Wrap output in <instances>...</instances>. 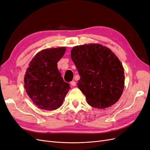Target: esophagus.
Segmentation results:
<instances>
[{
	"mask_svg": "<svg viewBox=\"0 0 150 150\" xmlns=\"http://www.w3.org/2000/svg\"><path fill=\"white\" fill-rule=\"evenodd\" d=\"M70 84H71V86H75L76 85V83L74 81H72L70 83Z\"/></svg>",
	"mask_w": 150,
	"mask_h": 150,
	"instance_id": "esophagus-1",
	"label": "esophagus"
}]
</instances>
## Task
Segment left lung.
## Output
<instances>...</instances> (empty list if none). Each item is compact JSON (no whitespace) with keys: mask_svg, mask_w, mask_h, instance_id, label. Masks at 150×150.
Here are the masks:
<instances>
[{"mask_svg":"<svg viewBox=\"0 0 150 150\" xmlns=\"http://www.w3.org/2000/svg\"><path fill=\"white\" fill-rule=\"evenodd\" d=\"M71 54L81 77L78 86L91 106L104 109L119 100L125 88L124 68L110 49L83 44L74 46Z\"/></svg>","mask_w":150,"mask_h":150,"instance_id":"left-lung-1","label":"left lung"}]
</instances>
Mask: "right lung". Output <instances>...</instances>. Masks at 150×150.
<instances>
[{"label":"right lung","mask_w":150,"mask_h":150,"mask_svg":"<svg viewBox=\"0 0 150 150\" xmlns=\"http://www.w3.org/2000/svg\"><path fill=\"white\" fill-rule=\"evenodd\" d=\"M65 47L43 49L30 62L24 76V87L32 101L39 108L53 111L62 105L70 86L57 69Z\"/></svg>","instance_id":"obj_1"}]
</instances>
